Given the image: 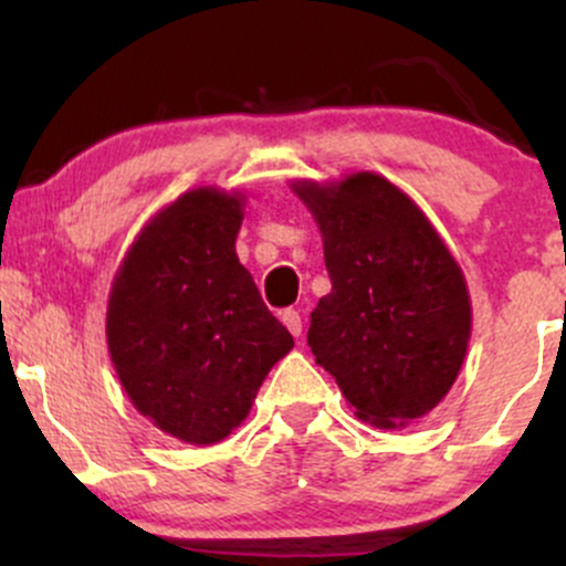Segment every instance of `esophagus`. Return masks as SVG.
<instances>
[{
	"instance_id": "obj_1",
	"label": "esophagus",
	"mask_w": 566,
	"mask_h": 566,
	"mask_svg": "<svg viewBox=\"0 0 566 566\" xmlns=\"http://www.w3.org/2000/svg\"><path fill=\"white\" fill-rule=\"evenodd\" d=\"M282 322H284V327H287L292 335L301 337V333H303V319H301V314H297L295 308H287V311H284V314H282Z\"/></svg>"
}]
</instances>
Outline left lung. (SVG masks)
I'll return each mask as SVG.
<instances>
[{"mask_svg":"<svg viewBox=\"0 0 566 566\" xmlns=\"http://www.w3.org/2000/svg\"><path fill=\"white\" fill-rule=\"evenodd\" d=\"M322 233L333 290L308 346L354 415L405 428L450 394L471 340L463 269L415 199L378 172L292 180Z\"/></svg>","mask_w":566,"mask_h":566,"instance_id":"obj_1","label":"left lung"}]
</instances>
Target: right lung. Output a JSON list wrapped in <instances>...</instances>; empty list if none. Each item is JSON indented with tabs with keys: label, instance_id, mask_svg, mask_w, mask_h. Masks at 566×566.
Listing matches in <instances>:
<instances>
[{
	"label": "right lung",
	"instance_id": "obj_1",
	"mask_svg": "<svg viewBox=\"0 0 566 566\" xmlns=\"http://www.w3.org/2000/svg\"><path fill=\"white\" fill-rule=\"evenodd\" d=\"M244 201L239 188H188L148 218L108 292L116 378L143 418L186 444H218L242 426L295 346L239 263Z\"/></svg>",
	"mask_w": 566,
	"mask_h": 566
}]
</instances>
